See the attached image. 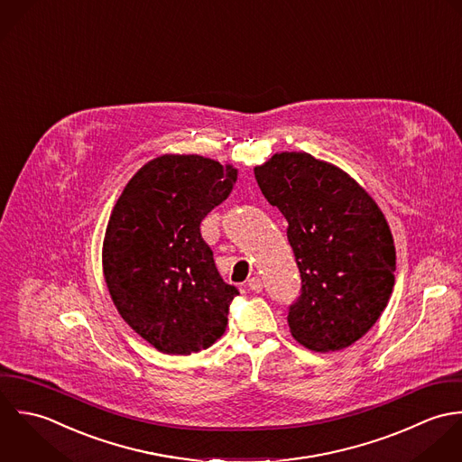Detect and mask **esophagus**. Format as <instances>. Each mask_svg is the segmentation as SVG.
I'll return each instance as SVG.
<instances>
[{"instance_id": "esophagus-1", "label": "esophagus", "mask_w": 462, "mask_h": 462, "mask_svg": "<svg viewBox=\"0 0 462 462\" xmlns=\"http://www.w3.org/2000/svg\"><path fill=\"white\" fill-rule=\"evenodd\" d=\"M248 287L255 292H261L263 291V280L259 277H252L248 280Z\"/></svg>"}]
</instances>
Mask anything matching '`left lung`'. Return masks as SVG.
Segmentation results:
<instances>
[{"label":"left lung","instance_id":"obj_1","mask_svg":"<svg viewBox=\"0 0 462 462\" xmlns=\"http://www.w3.org/2000/svg\"><path fill=\"white\" fill-rule=\"evenodd\" d=\"M255 179L289 223L301 278L287 316L292 337L314 352L354 345L394 285L396 252L382 210L345 171L309 153H277L255 168Z\"/></svg>","mask_w":462,"mask_h":462}]
</instances>
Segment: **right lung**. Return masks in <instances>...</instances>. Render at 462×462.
<instances>
[{
  "label": "right lung",
  "instance_id": "obj_1",
  "mask_svg": "<svg viewBox=\"0 0 462 462\" xmlns=\"http://www.w3.org/2000/svg\"><path fill=\"white\" fill-rule=\"evenodd\" d=\"M237 170L199 155H162L121 192L103 241V273L121 318L162 354L189 356L223 336L237 287L203 241V217Z\"/></svg>",
  "mask_w": 462,
  "mask_h": 462
}]
</instances>
